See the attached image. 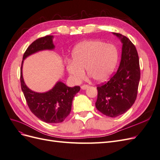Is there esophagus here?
<instances>
[{"instance_id": "1", "label": "esophagus", "mask_w": 160, "mask_h": 160, "mask_svg": "<svg viewBox=\"0 0 160 160\" xmlns=\"http://www.w3.org/2000/svg\"><path fill=\"white\" fill-rule=\"evenodd\" d=\"M89 88V86L88 85H82L81 87V89H83V90H85V89H87Z\"/></svg>"}]
</instances>
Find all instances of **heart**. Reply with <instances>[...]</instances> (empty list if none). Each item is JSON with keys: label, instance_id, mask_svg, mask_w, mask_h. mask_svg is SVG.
I'll return each mask as SVG.
<instances>
[{"label": "heart", "instance_id": "b5f03b06", "mask_svg": "<svg viewBox=\"0 0 160 160\" xmlns=\"http://www.w3.org/2000/svg\"><path fill=\"white\" fill-rule=\"evenodd\" d=\"M72 61L66 69L76 82L87 74L97 82H103L109 78L117 65L118 52L116 48L99 40L84 41L77 44L71 53Z\"/></svg>", "mask_w": 160, "mask_h": 160}]
</instances>
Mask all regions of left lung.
<instances>
[{"label":"left lung","mask_w":160,"mask_h":160,"mask_svg":"<svg viewBox=\"0 0 160 160\" xmlns=\"http://www.w3.org/2000/svg\"><path fill=\"white\" fill-rule=\"evenodd\" d=\"M122 43L119 68L109 81L98 89L95 107L101 113L111 118L125 113L137 98L140 69L136 48L128 37L113 32Z\"/></svg>","instance_id":"1"}]
</instances>
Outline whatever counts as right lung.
<instances>
[{
    "mask_svg": "<svg viewBox=\"0 0 160 160\" xmlns=\"http://www.w3.org/2000/svg\"><path fill=\"white\" fill-rule=\"evenodd\" d=\"M53 38V36L48 35L34 41L23 55L21 69V89L28 108L37 118L47 123L63 122L71 112L75 95L80 90L79 86L70 88L62 81H58L51 89L39 93L32 91L25 84L22 76L24 60L39 51L54 50L55 46L52 42Z\"/></svg>",
    "mask_w": 160,
    "mask_h": 160,
    "instance_id": "add662e5",
    "label": "right lung"
}]
</instances>
